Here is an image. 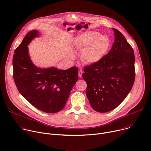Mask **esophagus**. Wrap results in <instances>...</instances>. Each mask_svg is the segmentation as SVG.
Segmentation results:
<instances>
[{"instance_id": "esophagus-1", "label": "esophagus", "mask_w": 151, "mask_h": 151, "mask_svg": "<svg viewBox=\"0 0 151 151\" xmlns=\"http://www.w3.org/2000/svg\"><path fill=\"white\" fill-rule=\"evenodd\" d=\"M83 72L82 71V70H79V72H78V76H79V78H81L82 77V74H83Z\"/></svg>"}]
</instances>
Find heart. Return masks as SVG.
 I'll return each instance as SVG.
<instances>
[{
	"mask_svg": "<svg viewBox=\"0 0 151 151\" xmlns=\"http://www.w3.org/2000/svg\"><path fill=\"white\" fill-rule=\"evenodd\" d=\"M111 45L109 39L96 32H87L79 35L75 42V48L82 51V61L87 64L100 61L107 54Z\"/></svg>",
	"mask_w": 151,
	"mask_h": 151,
	"instance_id": "heart-1",
	"label": "heart"
}]
</instances>
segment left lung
I'll return each mask as SVG.
<instances>
[{
	"label": "left lung",
	"instance_id": "left-lung-1",
	"mask_svg": "<svg viewBox=\"0 0 151 151\" xmlns=\"http://www.w3.org/2000/svg\"><path fill=\"white\" fill-rule=\"evenodd\" d=\"M115 42L100 61L84 68L82 78L92 108L100 113L118 106L131 91L135 80V57L124 36L113 29Z\"/></svg>",
	"mask_w": 151,
	"mask_h": 151
}]
</instances>
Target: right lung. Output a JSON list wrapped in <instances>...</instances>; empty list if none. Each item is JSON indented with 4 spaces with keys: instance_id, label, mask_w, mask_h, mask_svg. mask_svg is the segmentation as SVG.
<instances>
[{
    "instance_id": "right-lung-1",
    "label": "right lung",
    "mask_w": 151,
    "mask_h": 151,
    "mask_svg": "<svg viewBox=\"0 0 151 151\" xmlns=\"http://www.w3.org/2000/svg\"><path fill=\"white\" fill-rule=\"evenodd\" d=\"M37 30L27 33L13 55V77L19 92L36 108L56 113L65 106L70 91L78 80V69H41L32 63L28 52L30 41L39 36Z\"/></svg>"
}]
</instances>
